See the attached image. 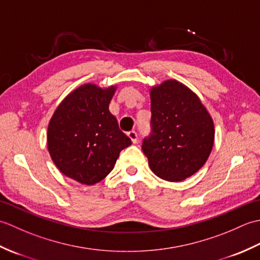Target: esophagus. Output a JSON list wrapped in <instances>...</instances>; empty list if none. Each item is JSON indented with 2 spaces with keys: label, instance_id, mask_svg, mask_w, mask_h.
<instances>
[{
  "label": "esophagus",
  "instance_id": "1",
  "mask_svg": "<svg viewBox=\"0 0 260 260\" xmlns=\"http://www.w3.org/2000/svg\"><path fill=\"white\" fill-rule=\"evenodd\" d=\"M127 136L129 137L131 141L133 142V143H136V142H137V134H136V132H135V131H132V132H129V133L127 134Z\"/></svg>",
  "mask_w": 260,
  "mask_h": 260
}]
</instances>
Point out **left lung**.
<instances>
[{
	"instance_id": "8db88e82",
	"label": "left lung",
	"mask_w": 260,
	"mask_h": 260,
	"mask_svg": "<svg viewBox=\"0 0 260 260\" xmlns=\"http://www.w3.org/2000/svg\"><path fill=\"white\" fill-rule=\"evenodd\" d=\"M150 96L152 133L142 150L158 178L183 181L203 167L212 151V117L197 93L178 80L153 86Z\"/></svg>"
}]
</instances>
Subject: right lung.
Masks as SVG:
<instances>
[{
  "label": "right lung",
  "instance_id": "1",
  "mask_svg": "<svg viewBox=\"0 0 260 260\" xmlns=\"http://www.w3.org/2000/svg\"><path fill=\"white\" fill-rule=\"evenodd\" d=\"M116 86L85 84L60 103L49 121L48 151L60 172L81 184L104 180L132 141L109 112Z\"/></svg>",
  "mask_w": 260,
  "mask_h": 260
}]
</instances>
